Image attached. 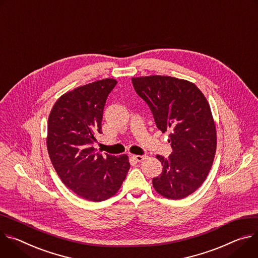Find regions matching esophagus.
<instances>
[{"label":"esophagus","instance_id":"esophagus-1","mask_svg":"<svg viewBox=\"0 0 258 258\" xmlns=\"http://www.w3.org/2000/svg\"><path fill=\"white\" fill-rule=\"evenodd\" d=\"M132 158L136 161V162H141V161H144L145 159H146V156H140V155H133L132 156Z\"/></svg>","mask_w":258,"mask_h":258}]
</instances>
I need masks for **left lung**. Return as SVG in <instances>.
<instances>
[{"label": "left lung", "mask_w": 258, "mask_h": 258, "mask_svg": "<svg viewBox=\"0 0 258 258\" xmlns=\"http://www.w3.org/2000/svg\"><path fill=\"white\" fill-rule=\"evenodd\" d=\"M136 93L150 106L158 129L169 131L173 152L165 159L153 185L161 196L183 199L205 181L216 152V128L210 105L197 86L168 76L132 78Z\"/></svg>", "instance_id": "obj_1"}]
</instances>
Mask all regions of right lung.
<instances>
[{
	"instance_id": "1",
	"label": "right lung",
	"mask_w": 258,
	"mask_h": 258,
	"mask_svg": "<svg viewBox=\"0 0 258 258\" xmlns=\"http://www.w3.org/2000/svg\"><path fill=\"white\" fill-rule=\"evenodd\" d=\"M116 84L103 79L64 93L48 119L47 149L55 171L70 189L92 202L116 194L130 168L127 155L103 157L92 147L102 132L104 104Z\"/></svg>"
}]
</instances>
